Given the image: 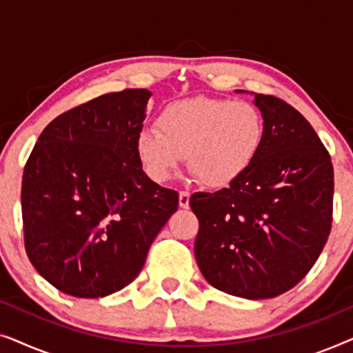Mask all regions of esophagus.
<instances>
[{
	"instance_id": "obj_1",
	"label": "esophagus",
	"mask_w": 353,
	"mask_h": 353,
	"mask_svg": "<svg viewBox=\"0 0 353 353\" xmlns=\"http://www.w3.org/2000/svg\"><path fill=\"white\" fill-rule=\"evenodd\" d=\"M190 197L191 194L188 191H180V196H178V204H180V207L188 209L190 207Z\"/></svg>"
}]
</instances>
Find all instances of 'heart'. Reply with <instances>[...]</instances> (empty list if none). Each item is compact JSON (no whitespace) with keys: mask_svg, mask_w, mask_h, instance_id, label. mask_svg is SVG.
<instances>
[{"mask_svg":"<svg viewBox=\"0 0 353 353\" xmlns=\"http://www.w3.org/2000/svg\"><path fill=\"white\" fill-rule=\"evenodd\" d=\"M157 128L138 133L134 151L151 180L175 175L183 157L202 185L221 188L252 165L263 143V119L248 101L183 99L168 104Z\"/></svg>","mask_w":353,"mask_h":353,"instance_id":"b5f03b06","label":"heart"}]
</instances>
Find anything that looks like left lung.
<instances>
[{"mask_svg":"<svg viewBox=\"0 0 353 353\" xmlns=\"http://www.w3.org/2000/svg\"><path fill=\"white\" fill-rule=\"evenodd\" d=\"M243 93V91H238ZM263 143L252 165L228 188L194 192V254L209 284L231 296L272 299L315 265L332 223L330 152L303 115L255 93Z\"/></svg>","mask_w":353,"mask_h":353,"instance_id":"left-lung-1","label":"left lung"}]
</instances>
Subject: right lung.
I'll return each instance as SVG.
<instances>
[{
    "instance_id": "add662e5",
    "label": "right lung",
    "mask_w": 353,
    "mask_h": 353,
    "mask_svg": "<svg viewBox=\"0 0 353 353\" xmlns=\"http://www.w3.org/2000/svg\"><path fill=\"white\" fill-rule=\"evenodd\" d=\"M151 91L103 94L56 117L23 168L28 259L59 291L96 299L128 286L178 209L146 173L134 141Z\"/></svg>"
}]
</instances>
